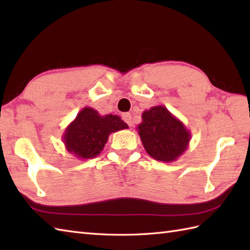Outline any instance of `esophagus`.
<instances>
[{
    "label": "esophagus",
    "mask_w": 250,
    "mask_h": 250,
    "mask_svg": "<svg viewBox=\"0 0 250 250\" xmlns=\"http://www.w3.org/2000/svg\"><path fill=\"white\" fill-rule=\"evenodd\" d=\"M122 119H124V121L126 125H132V116L130 113H125L124 115H122Z\"/></svg>",
    "instance_id": "34e87169"
}]
</instances>
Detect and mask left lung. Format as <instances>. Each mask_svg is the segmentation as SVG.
I'll return each mask as SVG.
<instances>
[{
  "mask_svg": "<svg viewBox=\"0 0 250 250\" xmlns=\"http://www.w3.org/2000/svg\"><path fill=\"white\" fill-rule=\"evenodd\" d=\"M137 125L145 150L157 161L173 162L187 150L190 131L166 106H153L142 114Z\"/></svg>",
  "mask_w": 250,
  "mask_h": 250,
  "instance_id": "left-lung-1",
  "label": "left lung"
}]
</instances>
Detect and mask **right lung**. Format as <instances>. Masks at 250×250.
<instances>
[{
  "label": "right lung",
  "instance_id": "right-lung-1",
  "mask_svg": "<svg viewBox=\"0 0 250 250\" xmlns=\"http://www.w3.org/2000/svg\"><path fill=\"white\" fill-rule=\"evenodd\" d=\"M119 116H101L92 107H83L62 135L65 149L78 159H92L103 150L110 133L128 129Z\"/></svg>",
  "mask_w": 250,
  "mask_h": 250
}]
</instances>
